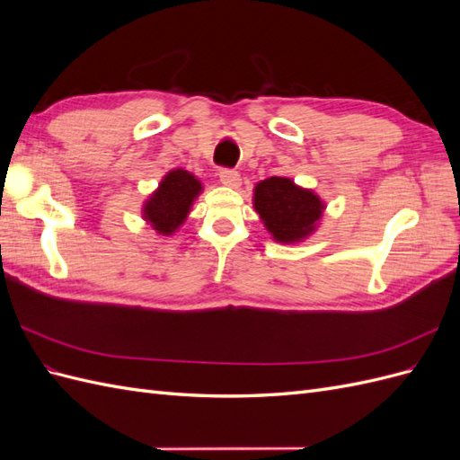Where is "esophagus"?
Instances as JSON below:
<instances>
[{"mask_svg": "<svg viewBox=\"0 0 460 460\" xmlns=\"http://www.w3.org/2000/svg\"><path fill=\"white\" fill-rule=\"evenodd\" d=\"M218 178L225 186H230V188L240 186V174H238V171H234V169H222L218 172Z\"/></svg>", "mask_w": 460, "mask_h": 460, "instance_id": "1", "label": "esophagus"}]
</instances>
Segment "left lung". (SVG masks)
I'll return each instance as SVG.
<instances>
[{"instance_id":"obj_1","label":"left lung","mask_w":460,"mask_h":460,"mask_svg":"<svg viewBox=\"0 0 460 460\" xmlns=\"http://www.w3.org/2000/svg\"><path fill=\"white\" fill-rule=\"evenodd\" d=\"M255 211L276 242H299L316 228L323 201L311 190H303L289 178L272 176L255 188Z\"/></svg>"}]
</instances>
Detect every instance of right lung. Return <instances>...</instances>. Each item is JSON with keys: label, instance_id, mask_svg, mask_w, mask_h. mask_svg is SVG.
Masks as SVG:
<instances>
[{"label": "right lung", "instance_id": "obj_1", "mask_svg": "<svg viewBox=\"0 0 460 460\" xmlns=\"http://www.w3.org/2000/svg\"><path fill=\"white\" fill-rule=\"evenodd\" d=\"M201 191L199 180L188 171L176 169L163 178L159 190L144 207L146 220L163 235H171L186 220L193 199Z\"/></svg>", "mask_w": 460, "mask_h": 460}]
</instances>
